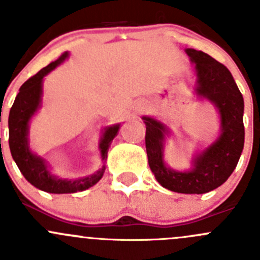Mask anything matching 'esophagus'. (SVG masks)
<instances>
[{"mask_svg": "<svg viewBox=\"0 0 260 260\" xmlns=\"http://www.w3.org/2000/svg\"><path fill=\"white\" fill-rule=\"evenodd\" d=\"M143 109V106H140V111H142Z\"/></svg>", "mask_w": 260, "mask_h": 260, "instance_id": "34e87169", "label": "esophagus"}]
</instances>
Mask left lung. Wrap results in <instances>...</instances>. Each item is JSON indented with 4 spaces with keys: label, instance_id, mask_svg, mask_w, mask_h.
Returning <instances> with one entry per match:
<instances>
[{
    "label": "left lung",
    "instance_id": "obj_1",
    "mask_svg": "<svg viewBox=\"0 0 260 260\" xmlns=\"http://www.w3.org/2000/svg\"><path fill=\"white\" fill-rule=\"evenodd\" d=\"M185 51L193 64L196 95L210 102L219 113V136L193 154L190 169L179 171L167 166L164 158L170 128L156 118L143 115L146 151L151 171L161 186L180 193H205L229 179L239 161L244 148V99L226 67L199 50Z\"/></svg>",
    "mask_w": 260,
    "mask_h": 260
}]
</instances>
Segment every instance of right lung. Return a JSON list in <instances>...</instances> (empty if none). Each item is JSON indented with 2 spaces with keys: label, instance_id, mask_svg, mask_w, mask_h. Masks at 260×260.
<instances>
[{
  "label": "right lung",
  "instance_id": "obj_1",
  "mask_svg": "<svg viewBox=\"0 0 260 260\" xmlns=\"http://www.w3.org/2000/svg\"><path fill=\"white\" fill-rule=\"evenodd\" d=\"M68 57L69 52L67 51L59 59L50 62L48 67L43 68L38 74L26 80L21 85L9 115V145L12 158L16 162L21 174L31 185L49 193H74L95 185L103 177L108 149L120 128V123H117V124L108 125L102 131L99 151H101L103 166L93 175L80 179L69 180L55 176L50 171L48 162L32 152L28 140V128H30L31 118L41 108L44 78L61 62H64Z\"/></svg>",
  "mask_w": 260,
  "mask_h": 260
}]
</instances>
